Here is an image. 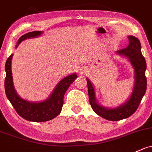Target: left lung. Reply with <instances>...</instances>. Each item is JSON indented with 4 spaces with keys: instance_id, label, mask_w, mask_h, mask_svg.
<instances>
[{
    "instance_id": "1",
    "label": "left lung",
    "mask_w": 152,
    "mask_h": 152,
    "mask_svg": "<svg viewBox=\"0 0 152 152\" xmlns=\"http://www.w3.org/2000/svg\"><path fill=\"white\" fill-rule=\"evenodd\" d=\"M128 38V46L115 52L117 55L128 58L134 69V86L131 94L125 102L113 108L101 105L96 100L95 87L88 78H86L89 102L93 110L102 118L109 121H118L133 115L138 109L146 91L147 81L145 75L146 63L141 53V43L137 37L133 35H129Z\"/></svg>"
}]
</instances>
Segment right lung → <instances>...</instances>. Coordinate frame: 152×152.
I'll return each mask as SVG.
<instances>
[{"mask_svg":"<svg viewBox=\"0 0 152 152\" xmlns=\"http://www.w3.org/2000/svg\"><path fill=\"white\" fill-rule=\"evenodd\" d=\"M42 31H34L19 37L15 48L19 46L21 42L26 39L35 38L42 35ZM14 54L6 60L5 65L6 79H5V92L7 99L12 104L19 116L24 120L31 122H45L57 117L61 112L64 104V96L77 75L76 73L65 77L58 82L49 96L42 102H30L21 98L17 94L13 83L11 61Z\"/></svg>","mask_w":152,"mask_h":152,"instance_id":"right-lung-1","label":"right lung"}]
</instances>
